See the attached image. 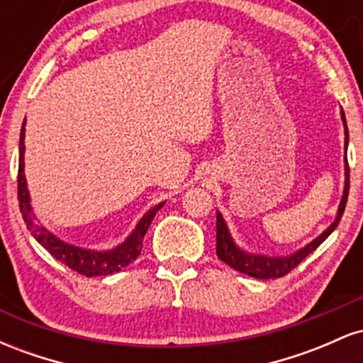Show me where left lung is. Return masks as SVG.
<instances>
[{"label":"left lung","instance_id":"left-lung-1","mask_svg":"<svg viewBox=\"0 0 363 363\" xmlns=\"http://www.w3.org/2000/svg\"><path fill=\"white\" fill-rule=\"evenodd\" d=\"M341 121H343L345 126V187H343V196H341V201L336 211L335 220L329 225L323 234L315 237L314 240H311L309 244H306L303 247L297 249L295 252L286 254V256H264V254H254L247 252L235 242L234 237H232L230 230H228V225L225 222L223 215L220 211H216V256L220 257L223 262H227L228 266L237 269V272L247 274V277L259 278V280H272V278H280L283 274L290 273L295 266H298L301 262L309 256L311 252H314L329 235L333 234L336 227H338L341 216H343L345 206H347L348 199V191H350V169H348V158H347V148H348V128H347V118H345V112L341 111Z\"/></svg>","mask_w":363,"mask_h":363}]
</instances>
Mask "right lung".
<instances>
[{"label": "right lung", "mask_w": 363, "mask_h": 363, "mask_svg": "<svg viewBox=\"0 0 363 363\" xmlns=\"http://www.w3.org/2000/svg\"><path fill=\"white\" fill-rule=\"evenodd\" d=\"M25 123L27 121H23L18 141V201L23 222L27 223L30 234L52 257H56L62 264L83 274V277H106V274L118 273L123 268H126L129 262H133L140 256L141 247H143V237L147 234L152 220L155 218L157 211L165 205V201L150 208L147 213L138 220L131 234L116 247L97 251V249H86L65 242L60 237L54 235L51 230H48L44 225H40L39 220L35 218L34 208L30 205V193H28L27 179H25Z\"/></svg>", "instance_id": "obj_1"}]
</instances>
